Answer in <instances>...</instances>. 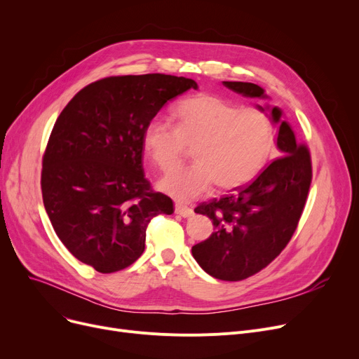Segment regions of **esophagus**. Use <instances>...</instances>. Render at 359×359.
<instances>
[{"label":"esophagus","mask_w":359,"mask_h":359,"mask_svg":"<svg viewBox=\"0 0 359 359\" xmlns=\"http://www.w3.org/2000/svg\"><path fill=\"white\" fill-rule=\"evenodd\" d=\"M175 212L179 214L183 218H187V217H192L194 215V210L191 208V206H186L183 203H176L175 205Z\"/></svg>","instance_id":"obj_1"}]
</instances>
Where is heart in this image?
<instances>
[{"label":"heart","mask_w":359,"mask_h":359,"mask_svg":"<svg viewBox=\"0 0 359 359\" xmlns=\"http://www.w3.org/2000/svg\"><path fill=\"white\" fill-rule=\"evenodd\" d=\"M173 126L154 119L142 135L147 156L161 172L176 168L186 148L194 165L163 177L160 189L177 201L201 196L214 183L230 191L255 179L271 153L275 129L271 116L259 107H238L218 94L199 93L172 111Z\"/></svg>","instance_id":"b5f03b06"}]
</instances>
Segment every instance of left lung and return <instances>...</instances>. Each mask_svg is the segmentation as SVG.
Here are the masks:
<instances>
[{"label": "left lung", "mask_w": 359, "mask_h": 359, "mask_svg": "<svg viewBox=\"0 0 359 359\" xmlns=\"http://www.w3.org/2000/svg\"><path fill=\"white\" fill-rule=\"evenodd\" d=\"M246 97L266 99L265 90L253 83L222 81ZM269 111L278 125L275 158L248 186H238L230 195L201 203L196 214L212 219L214 233L192 248L199 266L221 280L246 279L285 249L297 230L311 184V157L306 145L298 144L279 107L257 106Z\"/></svg>", "instance_id": "left-lung-1"}]
</instances>
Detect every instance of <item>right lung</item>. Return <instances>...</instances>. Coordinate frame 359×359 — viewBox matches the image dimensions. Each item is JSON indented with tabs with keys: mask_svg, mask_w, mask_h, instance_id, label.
<instances>
[{
	"mask_svg": "<svg viewBox=\"0 0 359 359\" xmlns=\"http://www.w3.org/2000/svg\"><path fill=\"white\" fill-rule=\"evenodd\" d=\"M189 88L198 84L165 74L107 77L75 94L53 125L42 163L45 210L71 255L100 273L132 265L149 221L175 211L145 179L142 135Z\"/></svg>",
	"mask_w": 359,
	"mask_h": 359,
	"instance_id": "obj_1",
	"label": "right lung"
}]
</instances>
